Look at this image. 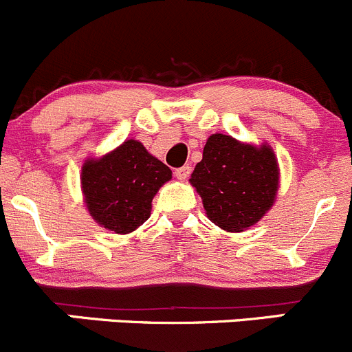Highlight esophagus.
<instances>
[{"label": "esophagus", "instance_id": "esophagus-1", "mask_svg": "<svg viewBox=\"0 0 352 352\" xmlns=\"http://www.w3.org/2000/svg\"><path fill=\"white\" fill-rule=\"evenodd\" d=\"M190 173H191L190 166H183V168L176 169L175 176H176L179 181H184V179H188V176H190Z\"/></svg>", "mask_w": 352, "mask_h": 352}]
</instances>
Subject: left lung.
Listing matches in <instances>:
<instances>
[{"instance_id":"obj_1","label":"left lung","mask_w":352,"mask_h":352,"mask_svg":"<svg viewBox=\"0 0 352 352\" xmlns=\"http://www.w3.org/2000/svg\"><path fill=\"white\" fill-rule=\"evenodd\" d=\"M279 162L272 147L214 133L204 147L190 183L201 197L207 217L228 232L255 226L276 204Z\"/></svg>"}]
</instances>
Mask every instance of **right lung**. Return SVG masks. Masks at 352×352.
Returning a JSON list of instances; mask_svg holds the SVG:
<instances>
[{"label": "right lung", "instance_id": "right-lung-1", "mask_svg": "<svg viewBox=\"0 0 352 352\" xmlns=\"http://www.w3.org/2000/svg\"><path fill=\"white\" fill-rule=\"evenodd\" d=\"M171 177L164 162L130 138L100 157L87 159L80 186L87 210L100 228L130 234L151 217L155 193Z\"/></svg>", "mask_w": 352, "mask_h": 352}]
</instances>
